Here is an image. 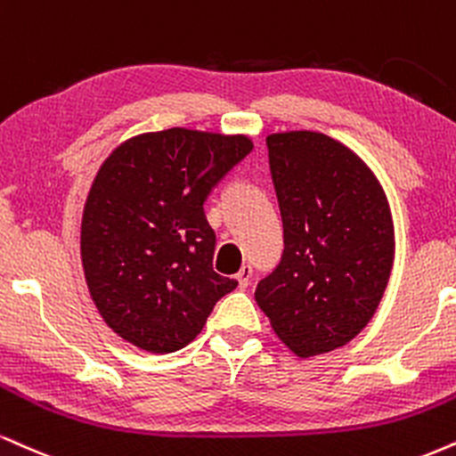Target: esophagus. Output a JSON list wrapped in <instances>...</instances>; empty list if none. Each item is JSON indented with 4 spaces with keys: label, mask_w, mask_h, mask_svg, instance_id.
<instances>
[{
    "label": "esophagus",
    "mask_w": 456,
    "mask_h": 456,
    "mask_svg": "<svg viewBox=\"0 0 456 456\" xmlns=\"http://www.w3.org/2000/svg\"><path fill=\"white\" fill-rule=\"evenodd\" d=\"M238 282H240V289H246L250 284V278H252V267L250 265H242L240 267V272H238Z\"/></svg>",
    "instance_id": "esophagus-1"
}]
</instances>
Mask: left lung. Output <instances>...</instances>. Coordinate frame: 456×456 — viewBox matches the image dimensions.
Returning <instances> with one entry per match:
<instances>
[{"label":"left lung","mask_w":456,"mask_h":456,"mask_svg":"<svg viewBox=\"0 0 456 456\" xmlns=\"http://www.w3.org/2000/svg\"><path fill=\"white\" fill-rule=\"evenodd\" d=\"M284 250L255 299L297 356L348 344L380 304L393 267L387 197L365 163L314 131L267 138Z\"/></svg>","instance_id":"obj_1"}]
</instances>
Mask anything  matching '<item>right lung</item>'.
<instances>
[{
    "label": "right lung",
    "mask_w": 456,
    "mask_h": 456,
    "mask_svg": "<svg viewBox=\"0 0 456 456\" xmlns=\"http://www.w3.org/2000/svg\"><path fill=\"white\" fill-rule=\"evenodd\" d=\"M252 151L244 135L166 129L125 142L97 172L80 252L97 310L151 353L193 342L238 281L214 272L216 233L204 204Z\"/></svg>",
    "instance_id": "1"
}]
</instances>
